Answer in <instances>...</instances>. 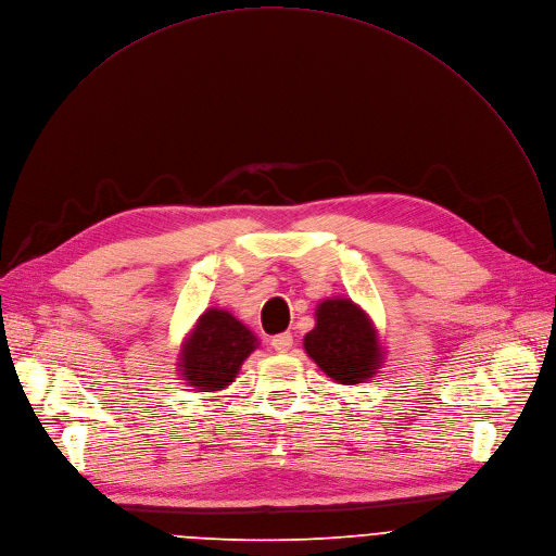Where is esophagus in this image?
<instances>
[{"label": "esophagus", "instance_id": "obj_1", "mask_svg": "<svg viewBox=\"0 0 556 556\" xmlns=\"http://www.w3.org/2000/svg\"><path fill=\"white\" fill-rule=\"evenodd\" d=\"M271 349L276 353H289L293 349V336H291V332H280V336L271 338Z\"/></svg>", "mask_w": 556, "mask_h": 556}]
</instances>
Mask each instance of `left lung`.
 <instances>
[{
    "label": "left lung",
    "instance_id": "obj_1",
    "mask_svg": "<svg viewBox=\"0 0 556 556\" xmlns=\"http://www.w3.org/2000/svg\"><path fill=\"white\" fill-rule=\"evenodd\" d=\"M302 344L317 368L342 386L368 383L386 362L375 319L344 295L326 298L315 306V326Z\"/></svg>",
    "mask_w": 556,
    "mask_h": 556
}]
</instances>
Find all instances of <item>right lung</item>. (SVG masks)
<instances>
[{"instance_id": "right-lung-1", "label": "right lung", "mask_w": 556, "mask_h": 556, "mask_svg": "<svg viewBox=\"0 0 556 556\" xmlns=\"http://www.w3.org/2000/svg\"><path fill=\"white\" fill-rule=\"evenodd\" d=\"M261 346L258 338L226 308H205L177 353V375L197 392H218L235 383L245 359Z\"/></svg>"}]
</instances>
